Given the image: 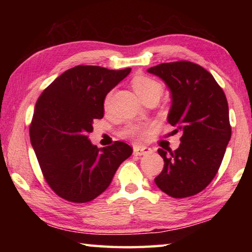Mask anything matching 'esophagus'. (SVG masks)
<instances>
[{
	"instance_id": "esophagus-1",
	"label": "esophagus",
	"mask_w": 252,
	"mask_h": 252,
	"mask_svg": "<svg viewBox=\"0 0 252 252\" xmlns=\"http://www.w3.org/2000/svg\"><path fill=\"white\" fill-rule=\"evenodd\" d=\"M152 150L148 147H142V146H134L133 147V155L134 156H144L151 153Z\"/></svg>"
}]
</instances>
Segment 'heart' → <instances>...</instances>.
I'll return each mask as SVG.
<instances>
[{
	"mask_svg": "<svg viewBox=\"0 0 252 252\" xmlns=\"http://www.w3.org/2000/svg\"><path fill=\"white\" fill-rule=\"evenodd\" d=\"M132 87H133L135 93L141 100H143L144 97H147L148 95L153 94V93H157V92L162 93V87L159 82H157L156 80L148 78V76H143V75L135 76L133 81H132ZM109 99H110V95L106 96L105 105L108 104ZM142 132H143V129H141L140 126H132L127 127V129L125 131V133L135 136V135L141 134Z\"/></svg>",
	"mask_w": 252,
	"mask_h": 252,
	"instance_id": "obj_1",
	"label": "heart"
}]
</instances>
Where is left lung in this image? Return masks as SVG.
Returning a JSON list of instances; mask_svg holds the SVG:
<instances>
[{
    "label": "left lung",
    "instance_id": "obj_1",
    "mask_svg": "<svg viewBox=\"0 0 252 252\" xmlns=\"http://www.w3.org/2000/svg\"><path fill=\"white\" fill-rule=\"evenodd\" d=\"M148 72L168 87V122L182 133L176 151L158 150L164 167L155 182L170 197H191L215 178L231 138L227 97L212 74L192 62L162 63Z\"/></svg>",
    "mask_w": 252,
    "mask_h": 252
}]
</instances>
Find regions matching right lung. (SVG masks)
Instances as JSON below:
<instances>
[{"label":"right lung","mask_w":252,"mask_h":252,"mask_svg":"<svg viewBox=\"0 0 252 252\" xmlns=\"http://www.w3.org/2000/svg\"><path fill=\"white\" fill-rule=\"evenodd\" d=\"M131 69L79 65L66 70L42 92L34 110L30 139L46 182L71 202L100 195L132 148L116 141L99 149L91 142L93 121L104 116V100Z\"/></svg>","instance_id":"add662e5"}]
</instances>
